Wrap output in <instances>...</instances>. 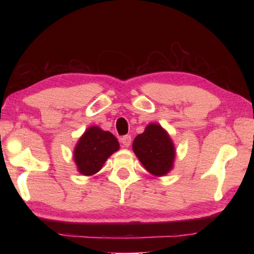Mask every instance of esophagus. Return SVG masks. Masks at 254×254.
Here are the masks:
<instances>
[{
	"label": "esophagus",
	"instance_id": "34e87169",
	"mask_svg": "<svg viewBox=\"0 0 254 254\" xmlns=\"http://www.w3.org/2000/svg\"><path fill=\"white\" fill-rule=\"evenodd\" d=\"M132 142V137L131 135H124L123 137H121V143L124 147H128L131 145Z\"/></svg>",
	"mask_w": 254,
	"mask_h": 254
}]
</instances>
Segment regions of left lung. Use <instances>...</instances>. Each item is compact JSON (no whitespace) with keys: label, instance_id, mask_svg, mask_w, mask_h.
<instances>
[{"label":"left lung","instance_id":"8db88e82","mask_svg":"<svg viewBox=\"0 0 254 254\" xmlns=\"http://www.w3.org/2000/svg\"><path fill=\"white\" fill-rule=\"evenodd\" d=\"M133 152L149 174L163 177L174 167L175 145L169 134L157 123H150L134 138Z\"/></svg>","mask_w":254,"mask_h":254}]
</instances>
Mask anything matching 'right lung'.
I'll use <instances>...</instances> for the list:
<instances>
[{
    "instance_id": "1",
    "label": "right lung",
    "mask_w": 254,
    "mask_h": 254,
    "mask_svg": "<svg viewBox=\"0 0 254 254\" xmlns=\"http://www.w3.org/2000/svg\"><path fill=\"white\" fill-rule=\"evenodd\" d=\"M119 147L118 139L109 131L96 126L88 127L74 149L73 156L78 172L84 176L95 175Z\"/></svg>"
}]
</instances>
